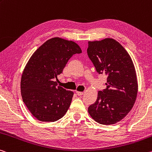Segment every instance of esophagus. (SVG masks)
Here are the masks:
<instances>
[{
  "label": "esophagus",
  "mask_w": 152,
  "mask_h": 152,
  "mask_svg": "<svg viewBox=\"0 0 152 152\" xmlns=\"http://www.w3.org/2000/svg\"><path fill=\"white\" fill-rule=\"evenodd\" d=\"M76 94L78 96H81V95H83V94H84L83 92H80V91H76Z\"/></svg>",
  "instance_id": "34e87169"
}]
</instances>
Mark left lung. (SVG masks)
I'll use <instances>...</instances> for the list:
<instances>
[{
  "instance_id": "1",
  "label": "left lung",
  "mask_w": 152,
  "mask_h": 152,
  "mask_svg": "<svg viewBox=\"0 0 152 152\" xmlns=\"http://www.w3.org/2000/svg\"><path fill=\"white\" fill-rule=\"evenodd\" d=\"M87 54L99 74L107 75L106 88L88 108L93 119L113 124L123 119L135 102L138 85L134 64L124 48L112 38L89 41Z\"/></svg>"
}]
</instances>
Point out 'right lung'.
Instances as JSON below:
<instances>
[{"label": "right lung", "instance_id": "obj_1", "mask_svg": "<svg viewBox=\"0 0 152 152\" xmlns=\"http://www.w3.org/2000/svg\"><path fill=\"white\" fill-rule=\"evenodd\" d=\"M81 53L76 42L56 37L47 40L29 59L21 76V93L38 120L55 122L67 112L74 93L57 86L55 80L73 55Z\"/></svg>", "mask_w": 152, "mask_h": 152}]
</instances>
